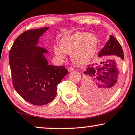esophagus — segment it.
<instances>
[{
	"mask_svg": "<svg viewBox=\"0 0 135 135\" xmlns=\"http://www.w3.org/2000/svg\"><path fill=\"white\" fill-rule=\"evenodd\" d=\"M74 70H75V69H74L73 67H69V68H68V71H69V72L73 71H74Z\"/></svg>",
	"mask_w": 135,
	"mask_h": 135,
	"instance_id": "34e87169",
	"label": "esophagus"
}]
</instances>
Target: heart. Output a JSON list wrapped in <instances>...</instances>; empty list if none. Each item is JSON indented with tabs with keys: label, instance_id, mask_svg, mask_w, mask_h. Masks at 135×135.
Listing matches in <instances>:
<instances>
[{
	"label": "heart",
	"instance_id": "obj_1",
	"mask_svg": "<svg viewBox=\"0 0 135 135\" xmlns=\"http://www.w3.org/2000/svg\"><path fill=\"white\" fill-rule=\"evenodd\" d=\"M97 46L98 39L95 35L81 32L66 35L60 42V48L64 52L71 54V59L77 65L88 64L95 54ZM61 50L58 47H54L55 54L63 58L64 54Z\"/></svg>",
	"mask_w": 135,
	"mask_h": 135
}]
</instances>
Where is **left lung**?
I'll return each instance as SVG.
<instances>
[{
    "instance_id": "1",
    "label": "left lung",
    "mask_w": 135,
    "mask_h": 135,
    "mask_svg": "<svg viewBox=\"0 0 135 135\" xmlns=\"http://www.w3.org/2000/svg\"><path fill=\"white\" fill-rule=\"evenodd\" d=\"M105 56H116L124 60V52L119 41L110 35L105 46L98 53L101 57ZM86 75L83 94L89 102L101 103L113 95L118 85L119 75L116 60L107 59L98 64H91L84 71Z\"/></svg>"
}]
</instances>
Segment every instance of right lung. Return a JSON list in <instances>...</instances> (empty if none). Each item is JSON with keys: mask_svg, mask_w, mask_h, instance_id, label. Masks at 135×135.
<instances>
[{"mask_svg": "<svg viewBox=\"0 0 135 135\" xmlns=\"http://www.w3.org/2000/svg\"><path fill=\"white\" fill-rule=\"evenodd\" d=\"M49 27L29 30L15 40L9 54L13 85L19 95L34 105H44L56 97L57 85L67 75L64 66L48 65L47 49L38 46Z\"/></svg>", "mask_w": 135, "mask_h": 135, "instance_id": "1", "label": "right lung"}]
</instances>
